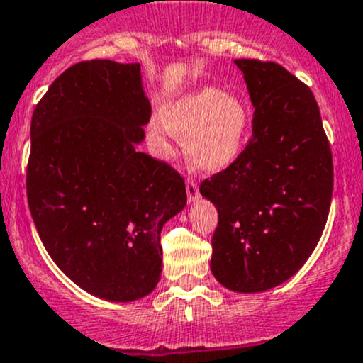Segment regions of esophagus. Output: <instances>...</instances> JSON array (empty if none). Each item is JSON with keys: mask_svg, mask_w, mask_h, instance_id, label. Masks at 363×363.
<instances>
[{"mask_svg": "<svg viewBox=\"0 0 363 363\" xmlns=\"http://www.w3.org/2000/svg\"><path fill=\"white\" fill-rule=\"evenodd\" d=\"M186 193H188L189 202H195V200L200 196L199 186H196V182L193 181V179H188V181H186Z\"/></svg>", "mask_w": 363, "mask_h": 363, "instance_id": "1", "label": "esophagus"}]
</instances>
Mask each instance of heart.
I'll use <instances>...</instances> for the list:
<instances>
[{"label":"heart","mask_w":363,"mask_h":363,"mask_svg":"<svg viewBox=\"0 0 363 363\" xmlns=\"http://www.w3.org/2000/svg\"><path fill=\"white\" fill-rule=\"evenodd\" d=\"M163 119L155 121L156 133L182 135L186 156L203 172H221L239 158L250 128L244 101L211 86L172 100L164 107Z\"/></svg>","instance_id":"b5f03b06"}]
</instances>
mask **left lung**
<instances>
[{
  "label": "left lung",
  "mask_w": 363,
  "mask_h": 363,
  "mask_svg": "<svg viewBox=\"0 0 363 363\" xmlns=\"http://www.w3.org/2000/svg\"><path fill=\"white\" fill-rule=\"evenodd\" d=\"M247 84L252 137L200 184L216 205L211 270L225 288L279 286L316 247L332 202L334 164L313 91L272 61L235 60Z\"/></svg>",
  "instance_id": "obj_1"
}]
</instances>
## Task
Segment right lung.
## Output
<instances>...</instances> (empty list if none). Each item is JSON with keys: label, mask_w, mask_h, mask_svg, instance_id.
Masks as SVG:
<instances>
[{"label": "right lung", "mask_w": 363, "mask_h": 363, "mask_svg": "<svg viewBox=\"0 0 363 363\" xmlns=\"http://www.w3.org/2000/svg\"><path fill=\"white\" fill-rule=\"evenodd\" d=\"M151 104L140 65L82 61L36 105L26 189L57 267L87 294L131 302L161 277L160 237L184 208L177 170L140 152Z\"/></svg>", "instance_id": "obj_1"}]
</instances>
